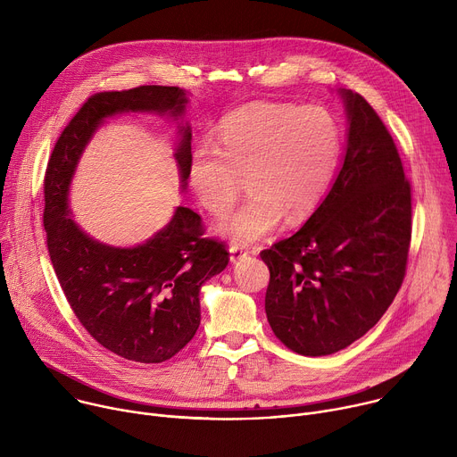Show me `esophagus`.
<instances>
[{
	"label": "esophagus",
	"mask_w": 457,
	"mask_h": 457,
	"mask_svg": "<svg viewBox=\"0 0 457 457\" xmlns=\"http://www.w3.org/2000/svg\"><path fill=\"white\" fill-rule=\"evenodd\" d=\"M245 254H247V251H245L244 247H240V245H231V247H229V258H231V262H238V260H242Z\"/></svg>",
	"instance_id": "34e87169"
}]
</instances>
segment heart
Listing matches in <instances>:
<instances>
[{"label":"heart","instance_id":"heart-1","mask_svg":"<svg viewBox=\"0 0 457 457\" xmlns=\"http://www.w3.org/2000/svg\"><path fill=\"white\" fill-rule=\"evenodd\" d=\"M338 145V124L325 108L254 103L220 122L217 146L204 143L193 152L191 187L204 210L220 215L244 179L249 197L215 231L233 245H249L284 217L298 224L314 212L328 191Z\"/></svg>","mask_w":457,"mask_h":457}]
</instances>
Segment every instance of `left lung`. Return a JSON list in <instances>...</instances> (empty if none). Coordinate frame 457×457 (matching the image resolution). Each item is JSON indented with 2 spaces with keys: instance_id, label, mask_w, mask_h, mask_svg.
<instances>
[{
  "instance_id": "left-lung-1",
  "label": "left lung",
  "mask_w": 457,
  "mask_h": 457,
  "mask_svg": "<svg viewBox=\"0 0 457 457\" xmlns=\"http://www.w3.org/2000/svg\"><path fill=\"white\" fill-rule=\"evenodd\" d=\"M342 97L347 148L331 191L293 237L260 253L270 268L268 321L303 356H328L361 338L407 273L412 195L398 148L360 94Z\"/></svg>"
}]
</instances>
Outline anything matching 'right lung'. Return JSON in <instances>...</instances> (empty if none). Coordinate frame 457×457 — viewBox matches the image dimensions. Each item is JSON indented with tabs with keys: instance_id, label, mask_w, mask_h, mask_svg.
<instances>
[{
	"instance_id": "add662e5",
	"label": "right lung",
	"mask_w": 457,
	"mask_h": 457,
	"mask_svg": "<svg viewBox=\"0 0 457 457\" xmlns=\"http://www.w3.org/2000/svg\"><path fill=\"white\" fill-rule=\"evenodd\" d=\"M186 103L179 87L145 85L94 94L64 126L45 171L43 224L61 289L97 344L139 363H162L195 337L201 325L199 291L224 271L229 253L204 235L201 215L182 206L148 242L104 245L72 220L69 186L87 143L106 117L120 112H170L177 117ZM180 132L175 159L184 182L191 162L189 126Z\"/></svg>"
}]
</instances>
